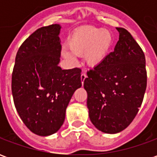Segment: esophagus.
Returning a JSON list of instances; mask_svg holds the SVG:
<instances>
[{"mask_svg":"<svg viewBox=\"0 0 157 157\" xmlns=\"http://www.w3.org/2000/svg\"><path fill=\"white\" fill-rule=\"evenodd\" d=\"M86 78V73H82V75H81V81H82V84L83 85V83H84V81H85V79Z\"/></svg>","mask_w":157,"mask_h":157,"instance_id":"34e87169","label":"esophagus"}]
</instances>
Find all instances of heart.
I'll list each match as a JSON object with an SVG mask.
<instances>
[{
	"instance_id": "heart-1",
	"label": "heart",
	"mask_w": 157,
	"mask_h": 157,
	"mask_svg": "<svg viewBox=\"0 0 157 157\" xmlns=\"http://www.w3.org/2000/svg\"><path fill=\"white\" fill-rule=\"evenodd\" d=\"M113 37L109 30L94 27L76 29L68 39L67 47L70 53L65 51V58L73 55H83L86 64L95 68L104 61L112 48Z\"/></svg>"
}]
</instances>
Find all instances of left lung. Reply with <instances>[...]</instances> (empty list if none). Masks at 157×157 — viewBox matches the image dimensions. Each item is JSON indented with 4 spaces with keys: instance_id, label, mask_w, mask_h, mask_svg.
Instances as JSON below:
<instances>
[{
    "instance_id": "obj_1",
    "label": "left lung",
    "mask_w": 157,
    "mask_h": 157,
    "mask_svg": "<svg viewBox=\"0 0 157 157\" xmlns=\"http://www.w3.org/2000/svg\"><path fill=\"white\" fill-rule=\"evenodd\" d=\"M117 30L114 50L87 71L84 81L90 120L106 134H117L130 124L143 102L147 81L144 52L126 29Z\"/></svg>"
}]
</instances>
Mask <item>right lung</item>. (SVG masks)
I'll return each instance as SVG.
<instances>
[{
	"label": "right lung",
	"mask_w": 157,
	"mask_h": 157,
	"mask_svg": "<svg viewBox=\"0 0 157 157\" xmlns=\"http://www.w3.org/2000/svg\"><path fill=\"white\" fill-rule=\"evenodd\" d=\"M61 26L40 28L17 53L12 77L16 109L35 135L55 134L64 124L65 110L76 89L82 86L80 68L62 70Z\"/></svg>",
	"instance_id": "1"
}]
</instances>
